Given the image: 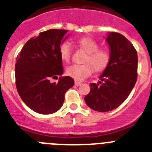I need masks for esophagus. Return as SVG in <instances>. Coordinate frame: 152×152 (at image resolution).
<instances>
[{
	"instance_id": "34e87169",
	"label": "esophagus",
	"mask_w": 152,
	"mask_h": 152,
	"mask_svg": "<svg viewBox=\"0 0 152 152\" xmlns=\"http://www.w3.org/2000/svg\"><path fill=\"white\" fill-rule=\"evenodd\" d=\"M75 85H77V86H80V85H81V82H80V81H75Z\"/></svg>"
}]
</instances>
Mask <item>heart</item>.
<instances>
[{"label":"heart","mask_w":152,"mask_h":152,"mask_svg":"<svg viewBox=\"0 0 152 152\" xmlns=\"http://www.w3.org/2000/svg\"><path fill=\"white\" fill-rule=\"evenodd\" d=\"M76 45L86 52L83 64H72L66 69V73L72 78L82 81L89 77L93 72V67L96 72L104 71L109 65L111 54L106 48H99V44L91 37H82L76 41ZM59 54L63 61L68 62L71 58V46L68 42H64L60 45Z\"/></svg>","instance_id":"b5f03b06"}]
</instances>
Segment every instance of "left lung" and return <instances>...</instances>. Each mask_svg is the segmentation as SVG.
Here are the masks:
<instances>
[{"label":"left lung","mask_w":152,"mask_h":152,"mask_svg":"<svg viewBox=\"0 0 152 152\" xmlns=\"http://www.w3.org/2000/svg\"><path fill=\"white\" fill-rule=\"evenodd\" d=\"M106 41L110 46L111 62L100 76L99 84L91 83L90 93L85 98L89 107L100 112L120 106L133 89L138 77V54L132 43L117 32L108 34Z\"/></svg>","instance_id":"obj_1"}]
</instances>
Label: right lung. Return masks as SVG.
<instances>
[{"label": "right lung", "mask_w": 152, "mask_h": 152, "mask_svg": "<svg viewBox=\"0 0 152 152\" xmlns=\"http://www.w3.org/2000/svg\"><path fill=\"white\" fill-rule=\"evenodd\" d=\"M67 31L51 29L41 32L26 43L17 57V90L26 105L37 113L50 115L58 111L63 105L66 91L75 85L72 77L61 76L59 48ZM58 76H60L58 83L50 82V79Z\"/></svg>", "instance_id": "right-lung-1"}]
</instances>
